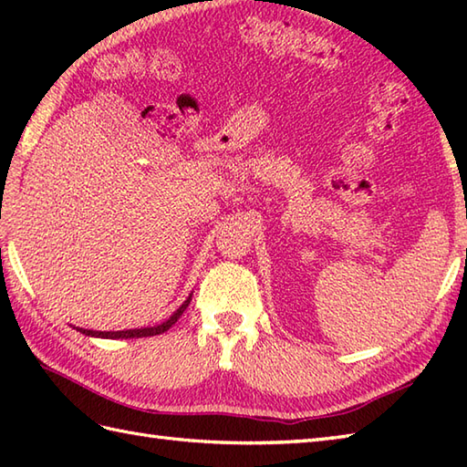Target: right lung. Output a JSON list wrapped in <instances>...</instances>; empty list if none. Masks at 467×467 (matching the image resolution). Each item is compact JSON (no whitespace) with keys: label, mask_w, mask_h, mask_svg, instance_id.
Segmentation results:
<instances>
[{"label":"right lung","mask_w":467,"mask_h":467,"mask_svg":"<svg viewBox=\"0 0 467 467\" xmlns=\"http://www.w3.org/2000/svg\"><path fill=\"white\" fill-rule=\"evenodd\" d=\"M188 303H191V296L181 305V309H178L171 319L156 325V327H144V329H128V331H90V329H78L84 335H90V337H104V339H138V337H152V335H161L164 331L171 329V327L178 321V317H181L184 313V309L188 306Z\"/></svg>","instance_id":"right-lung-1"}]
</instances>
